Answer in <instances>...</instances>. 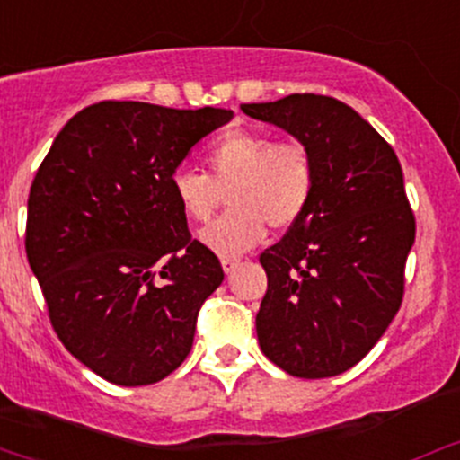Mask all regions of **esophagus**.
Wrapping results in <instances>:
<instances>
[{"label":"esophagus","instance_id":"1","mask_svg":"<svg viewBox=\"0 0 460 460\" xmlns=\"http://www.w3.org/2000/svg\"><path fill=\"white\" fill-rule=\"evenodd\" d=\"M220 262H222V269H225V273H231L235 267H238L240 260H238V258H226V256H225V258L220 260Z\"/></svg>","mask_w":460,"mask_h":460}]
</instances>
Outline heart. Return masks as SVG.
<instances>
[{
	"label": "heart",
	"instance_id": "heart-1",
	"mask_svg": "<svg viewBox=\"0 0 460 460\" xmlns=\"http://www.w3.org/2000/svg\"><path fill=\"white\" fill-rule=\"evenodd\" d=\"M207 166L208 175L178 166L171 173V191L193 222H207L225 202V193L229 196V211L200 231V243L220 256L252 249L264 226L285 234L312 202L316 169L303 142L231 131L208 146Z\"/></svg>",
	"mask_w": 460,
	"mask_h": 460
}]
</instances>
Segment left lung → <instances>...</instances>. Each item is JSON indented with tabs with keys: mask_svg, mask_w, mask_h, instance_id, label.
<instances>
[{
	"mask_svg": "<svg viewBox=\"0 0 460 460\" xmlns=\"http://www.w3.org/2000/svg\"><path fill=\"white\" fill-rule=\"evenodd\" d=\"M240 109L303 142L316 169L305 216L260 256V349L298 378L338 376L369 354L401 309L416 235L401 162L333 97L296 93Z\"/></svg>",
	"mask_w": 460,
	"mask_h": 460,
	"instance_id": "obj_1",
	"label": "left lung"
}]
</instances>
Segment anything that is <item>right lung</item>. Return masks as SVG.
Instances as JSON below:
<instances>
[{
  "label": "right lung",
  "mask_w": 460,
  "mask_h": 460,
  "mask_svg": "<svg viewBox=\"0 0 460 460\" xmlns=\"http://www.w3.org/2000/svg\"><path fill=\"white\" fill-rule=\"evenodd\" d=\"M231 118L213 106L100 102L68 119L37 169L29 264L59 341L109 383L140 387L175 372L225 280L189 234L171 173Z\"/></svg>",
  "instance_id": "add662e5"
}]
</instances>
